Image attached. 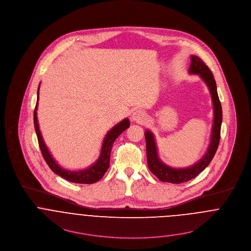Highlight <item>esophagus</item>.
<instances>
[{
  "label": "esophagus",
  "mask_w": 251,
  "mask_h": 251,
  "mask_svg": "<svg viewBox=\"0 0 251 251\" xmlns=\"http://www.w3.org/2000/svg\"><path fill=\"white\" fill-rule=\"evenodd\" d=\"M146 114L143 112V111H140V110H137L135 111L133 115H132V120L135 121V122H144L146 120Z\"/></svg>",
  "instance_id": "obj_1"
}]
</instances>
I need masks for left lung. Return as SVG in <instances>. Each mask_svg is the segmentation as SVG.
I'll return each mask as SVG.
<instances>
[{
	"label": "left lung",
	"instance_id": "1",
	"mask_svg": "<svg viewBox=\"0 0 251 251\" xmlns=\"http://www.w3.org/2000/svg\"><path fill=\"white\" fill-rule=\"evenodd\" d=\"M190 74L199 75L204 81L211 94L213 107H214V121L212 126V133L210 144L203 157L191 167L176 169L164 164L158 157L157 147L154 136L151 131L146 130V146H147V160L150 171L163 182L179 183L189 181L199 176L213 159L221 139V126L223 121L222 104L217 92V84L214 75L205 63L196 55L191 56V66L189 69Z\"/></svg>",
	"mask_w": 251,
	"mask_h": 251
}]
</instances>
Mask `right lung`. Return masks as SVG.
<instances>
[{
    "instance_id": "add662e5",
    "label": "right lung",
    "mask_w": 251,
    "mask_h": 251,
    "mask_svg": "<svg viewBox=\"0 0 251 251\" xmlns=\"http://www.w3.org/2000/svg\"><path fill=\"white\" fill-rule=\"evenodd\" d=\"M40 86V85H39ZM39 86H38V91H37V101H36V106L34 109L33 113V120H34V128L35 132L38 139V144L40 151L42 152V155L45 159L46 163L50 167V169L56 174L57 176H61L62 178L71 181V182L80 183V184H93V183L99 181L104 174L107 172L109 168V160H110V153L112 150V146L114 144L115 140L120 136L122 132H124L126 128L129 127L130 123L127 118L124 119L122 122L117 124L115 126H113L104 137L103 142H102V147L100 150V154L99 159L96 161L89 168L85 170H80V171H68L63 168H61L55 160L52 158L51 154L50 153L48 148L46 147L45 143L43 141V138L41 135L40 129H39V125L37 121V104H38V98H39Z\"/></svg>"
}]
</instances>
